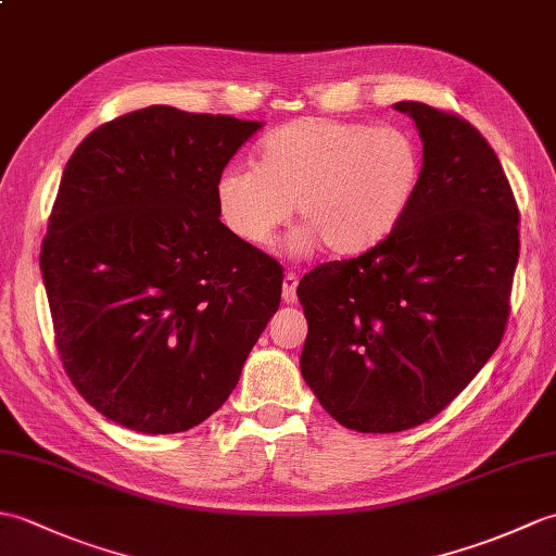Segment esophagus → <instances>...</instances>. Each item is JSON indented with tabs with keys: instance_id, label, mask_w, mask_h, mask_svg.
Wrapping results in <instances>:
<instances>
[{
	"instance_id": "1",
	"label": "esophagus",
	"mask_w": 556,
	"mask_h": 556,
	"mask_svg": "<svg viewBox=\"0 0 556 556\" xmlns=\"http://www.w3.org/2000/svg\"><path fill=\"white\" fill-rule=\"evenodd\" d=\"M296 287H299V277L293 275V271H289V275H285V287H281V299H285V303L293 305L299 301Z\"/></svg>"
}]
</instances>
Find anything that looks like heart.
I'll return each instance as SVG.
<instances>
[{
	"label": "heart",
	"instance_id": "heart-1",
	"mask_svg": "<svg viewBox=\"0 0 556 556\" xmlns=\"http://www.w3.org/2000/svg\"><path fill=\"white\" fill-rule=\"evenodd\" d=\"M422 181V150L404 128L299 119L260 146L257 167H227L217 179L219 217L241 243L263 251L296 215L291 255L323 243L334 255L380 245L413 205Z\"/></svg>",
	"mask_w": 556,
	"mask_h": 556
}]
</instances>
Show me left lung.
Returning a JSON list of instances; mask_svg holds the SVG:
<instances>
[{"mask_svg": "<svg viewBox=\"0 0 556 556\" xmlns=\"http://www.w3.org/2000/svg\"><path fill=\"white\" fill-rule=\"evenodd\" d=\"M422 140V181L396 231L315 267L296 289L308 320L303 380L337 422L401 432L434 418L497 351L518 263V207L476 126L396 102Z\"/></svg>", "mask_w": 556, "mask_h": 556, "instance_id": "left-lung-1", "label": "left lung"}]
</instances>
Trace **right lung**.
Returning <instances> with one entry per match:
<instances>
[{"mask_svg": "<svg viewBox=\"0 0 556 556\" xmlns=\"http://www.w3.org/2000/svg\"><path fill=\"white\" fill-rule=\"evenodd\" d=\"M263 122L167 104L102 124L59 184L40 269L78 394L172 434L239 384L281 299V265L219 222L217 179Z\"/></svg>", "mask_w": 556, "mask_h": 556, "instance_id": "1", "label": "right lung"}]
</instances>
